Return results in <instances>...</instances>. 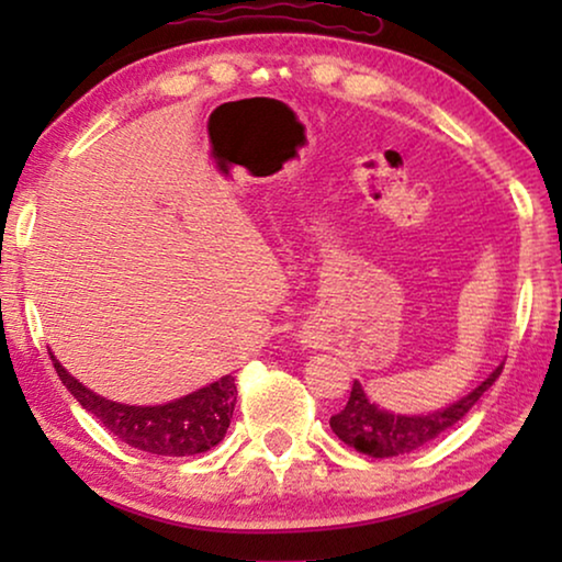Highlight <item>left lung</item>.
Masks as SVG:
<instances>
[{"instance_id": "8db88e82", "label": "left lung", "mask_w": 562, "mask_h": 562, "mask_svg": "<svg viewBox=\"0 0 562 562\" xmlns=\"http://www.w3.org/2000/svg\"><path fill=\"white\" fill-rule=\"evenodd\" d=\"M502 368L504 363H498L479 386L468 391L465 396H460L458 402L427 414H398L383 409V406L368 398L360 381H352L348 404H345L340 414L329 419V427H333V432L345 445L371 458L404 456V452H412L422 448V445L432 442L437 435H442L445 429H450L456 422L463 419L473 409V404L494 386V381L502 375Z\"/></svg>"}]
</instances>
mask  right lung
<instances>
[{"mask_svg":"<svg viewBox=\"0 0 562 562\" xmlns=\"http://www.w3.org/2000/svg\"><path fill=\"white\" fill-rule=\"evenodd\" d=\"M50 360L58 379L71 391L76 402L89 414H94L114 437H120L130 448L153 452V456L183 458L206 452L227 435L237 402L235 375H222V379L206 383L187 396L173 398V402L137 406L99 396L97 391L74 379L53 352Z\"/></svg>","mask_w":562,"mask_h":562,"instance_id":"add662e5","label":"right lung"}]
</instances>
